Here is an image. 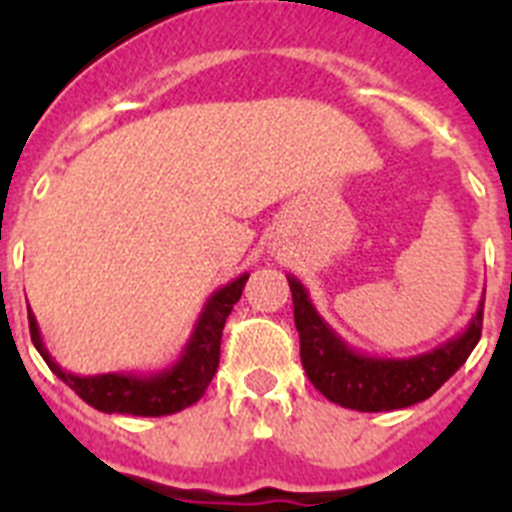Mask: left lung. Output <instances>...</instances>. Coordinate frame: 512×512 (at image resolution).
<instances>
[{
  "label": "left lung",
  "mask_w": 512,
  "mask_h": 512,
  "mask_svg": "<svg viewBox=\"0 0 512 512\" xmlns=\"http://www.w3.org/2000/svg\"><path fill=\"white\" fill-rule=\"evenodd\" d=\"M287 282L295 302L300 359L307 379L315 384V390L323 392V397L348 410L382 413L428 400L469 359L482 336L485 297L467 328L433 351L408 359L361 354L320 318L300 279L287 274Z\"/></svg>",
  "instance_id": "8db88e82"
}]
</instances>
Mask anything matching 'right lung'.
<instances>
[{"instance_id":"obj_1","label":"right lung","mask_w":512,"mask_h":512,"mask_svg":"<svg viewBox=\"0 0 512 512\" xmlns=\"http://www.w3.org/2000/svg\"><path fill=\"white\" fill-rule=\"evenodd\" d=\"M246 282L248 274H241L238 279L212 292L210 300L202 307L200 318L194 323L192 336H189L182 356L176 359V364H171L169 369H161V372H110L94 374V377H79V374L66 372L48 354L33 310H27L30 338H33L45 364L51 366V372L61 382L69 384L71 390L87 405H92L94 410H99V413L140 415V418H161V415H171L189 408L205 395L207 384L212 382L217 364H220V338H223L225 320H228L235 302L241 300Z\"/></svg>"}]
</instances>
